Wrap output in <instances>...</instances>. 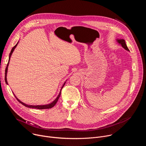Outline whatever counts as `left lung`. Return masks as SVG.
Segmentation results:
<instances>
[{"instance_id":"obj_1","label":"left lung","mask_w":146,"mask_h":146,"mask_svg":"<svg viewBox=\"0 0 146 146\" xmlns=\"http://www.w3.org/2000/svg\"><path fill=\"white\" fill-rule=\"evenodd\" d=\"M117 41H118V43H119L122 46V47L124 49H125L127 51H129L128 48V47H127V44H126V43H125V40H123V39H119L118 40V39Z\"/></svg>"}]
</instances>
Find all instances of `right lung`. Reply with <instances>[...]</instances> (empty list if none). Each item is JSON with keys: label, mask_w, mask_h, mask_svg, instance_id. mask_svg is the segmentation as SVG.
I'll use <instances>...</instances> for the list:
<instances>
[{"label": "right lung", "mask_w": 146, "mask_h": 146, "mask_svg": "<svg viewBox=\"0 0 146 146\" xmlns=\"http://www.w3.org/2000/svg\"><path fill=\"white\" fill-rule=\"evenodd\" d=\"M18 43L16 44V45L11 49V52H10V54H9V62H8V64H7V67H6V70H5V81H6V82L7 83V77H6V76H7V69H8V66H9V60H10V57H11V54H12V53H13V52L14 51V49H15V48L16 47V46H17V44H18ZM65 82L64 83V84L63 85V86H62V88H61V90H60V92H59V95H58V96H57V98L52 102V103H51L50 104H48V105H37V106H33V105H26V104H25L24 103H23V102H21L18 99H17V98L15 96V97L16 98V99H17V100L20 103H21L23 105H24V106H25V107H27V108H33V109H51V108H52V107H54L55 105V104L56 103V102H58V99H59V98L60 97V94H61V90H62V89L63 88V87H64V86H65Z\"/></svg>", "instance_id": "right-lung-1"}]
</instances>
